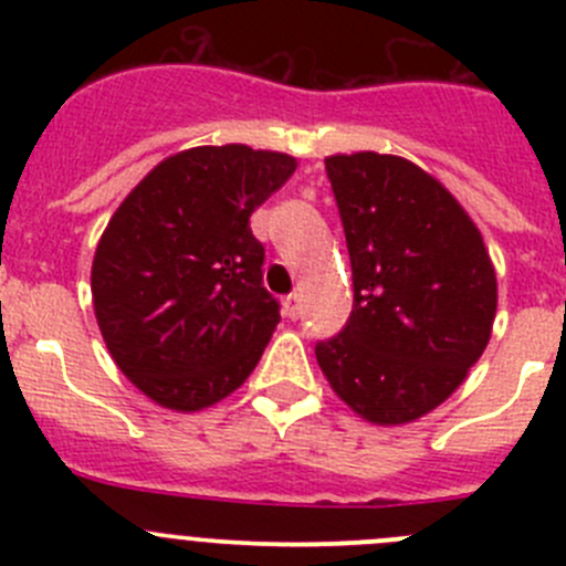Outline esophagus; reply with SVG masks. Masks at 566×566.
Here are the masks:
<instances>
[{"instance_id":"34e87169","label":"esophagus","mask_w":566,"mask_h":566,"mask_svg":"<svg viewBox=\"0 0 566 566\" xmlns=\"http://www.w3.org/2000/svg\"><path fill=\"white\" fill-rule=\"evenodd\" d=\"M284 315H287L290 319L301 317V295L298 293H293L284 298Z\"/></svg>"}]
</instances>
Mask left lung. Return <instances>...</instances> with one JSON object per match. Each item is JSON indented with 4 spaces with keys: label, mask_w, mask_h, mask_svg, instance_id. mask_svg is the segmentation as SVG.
<instances>
[{
    "label": "left lung",
    "mask_w": 566,
    "mask_h": 566,
    "mask_svg": "<svg viewBox=\"0 0 566 566\" xmlns=\"http://www.w3.org/2000/svg\"><path fill=\"white\" fill-rule=\"evenodd\" d=\"M353 268L345 328L317 342L331 389L373 424H408L465 380L493 331L499 287L482 232L408 158H325Z\"/></svg>",
    "instance_id": "obj_1"
}]
</instances>
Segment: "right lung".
<instances>
[{
    "label": "right lung",
    "instance_id": "right-lung-1",
    "mask_svg": "<svg viewBox=\"0 0 566 566\" xmlns=\"http://www.w3.org/2000/svg\"><path fill=\"white\" fill-rule=\"evenodd\" d=\"M295 158L247 145L164 158L114 210L93 260L98 328L125 378L169 410H202L260 361L279 317L249 216Z\"/></svg>",
    "mask_w": 566,
    "mask_h": 566
}]
</instances>
